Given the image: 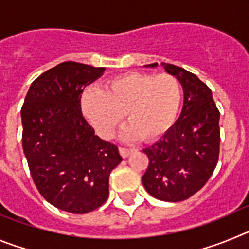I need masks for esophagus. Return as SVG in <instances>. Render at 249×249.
<instances>
[{"instance_id": "esophagus-1", "label": "esophagus", "mask_w": 249, "mask_h": 249, "mask_svg": "<svg viewBox=\"0 0 249 249\" xmlns=\"http://www.w3.org/2000/svg\"><path fill=\"white\" fill-rule=\"evenodd\" d=\"M132 152H133V149H131V148H124V147H120V153H121V156H122L123 158L128 157V156L131 155Z\"/></svg>"}]
</instances>
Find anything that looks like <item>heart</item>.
<instances>
[{
	"label": "heart",
	"mask_w": 249,
	"mask_h": 249,
	"mask_svg": "<svg viewBox=\"0 0 249 249\" xmlns=\"http://www.w3.org/2000/svg\"><path fill=\"white\" fill-rule=\"evenodd\" d=\"M181 83L175 76L128 72L113 77L103 91L87 89L81 98L85 117L103 138H111L126 113V140L151 142L166 135L179 112Z\"/></svg>",
	"instance_id": "obj_1"
}]
</instances>
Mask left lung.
<instances>
[{
  "mask_svg": "<svg viewBox=\"0 0 249 249\" xmlns=\"http://www.w3.org/2000/svg\"><path fill=\"white\" fill-rule=\"evenodd\" d=\"M183 89L181 116L166 135L143 152L149 160L142 177L147 192L166 202L190 198L207 183L219 155V111L212 91L184 68L162 62ZM157 63L146 67H157Z\"/></svg>",
  "mask_w": 249,
  "mask_h": 249,
  "instance_id": "1",
  "label": "left lung"
}]
</instances>
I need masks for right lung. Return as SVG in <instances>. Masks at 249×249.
<instances>
[{"label":"right lung","instance_id":"right-lung-1","mask_svg":"<svg viewBox=\"0 0 249 249\" xmlns=\"http://www.w3.org/2000/svg\"><path fill=\"white\" fill-rule=\"evenodd\" d=\"M105 67L62 62L32 82L22 106V147L43 198L58 210L83 214L108 198L112 169L122 162L117 146L101 140L83 117L85 87Z\"/></svg>","mask_w":249,"mask_h":249}]
</instances>
